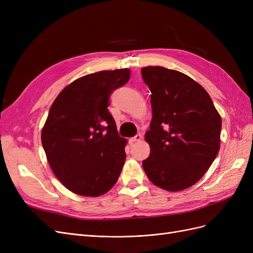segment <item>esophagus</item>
Instances as JSON below:
<instances>
[{
    "mask_svg": "<svg viewBox=\"0 0 253 253\" xmlns=\"http://www.w3.org/2000/svg\"><path fill=\"white\" fill-rule=\"evenodd\" d=\"M141 138H142V136H141L140 134H137L136 136L132 137V138L129 139V142H131V143H134V142H136V141H140V140H141Z\"/></svg>",
    "mask_w": 253,
    "mask_h": 253,
    "instance_id": "esophagus-1",
    "label": "esophagus"
}]
</instances>
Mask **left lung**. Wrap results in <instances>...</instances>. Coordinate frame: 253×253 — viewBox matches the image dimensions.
I'll return each mask as SVG.
<instances>
[{
    "mask_svg": "<svg viewBox=\"0 0 253 253\" xmlns=\"http://www.w3.org/2000/svg\"><path fill=\"white\" fill-rule=\"evenodd\" d=\"M151 90L152 121L144 139L150 156L143 170L155 186L181 191L208 171L219 151L221 118L196 81L163 66L141 68Z\"/></svg>",
    "mask_w": 253,
    "mask_h": 253,
    "instance_id": "left-lung-1",
    "label": "left lung"
}]
</instances>
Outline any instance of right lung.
Segmentation results:
<instances>
[{"label": "right lung", "mask_w": 253, "mask_h": 253, "mask_svg": "<svg viewBox=\"0 0 253 253\" xmlns=\"http://www.w3.org/2000/svg\"><path fill=\"white\" fill-rule=\"evenodd\" d=\"M128 68L102 71L75 80L50 106L41 139L57 178L72 192L96 197L116 183L126 140L108 108L113 91L129 80Z\"/></svg>", "instance_id": "add662e5"}]
</instances>
